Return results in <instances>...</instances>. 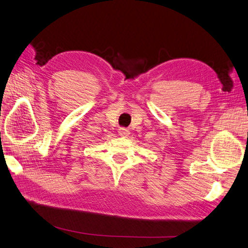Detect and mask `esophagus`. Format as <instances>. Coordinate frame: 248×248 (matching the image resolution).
I'll use <instances>...</instances> for the list:
<instances>
[{"instance_id": "obj_1", "label": "esophagus", "mask_w": 248, "mask_h": 248, "mask_svg": "<svg viewBox=\"0 0 248 248\" xmlns=\"http://www.w3.org/2000/svg\"><path fill=\"white\" fill-rule=\"evenodd\" d=\"M129 130L128 129H126V128H120L119 129V135L121 136V137H127L129 135Z\"/></svg>"}]
</instances>
